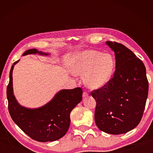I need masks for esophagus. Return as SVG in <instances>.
I'll list each match as a JSON object with an SVG mask.
<instances>
[{"label":"esophagus","instance_id":"1","mask_svg":"<svg viewBox=\"0 0 153 153\" xmlns=\"http://www.w3.org/2000/svg\"><path fill=\"white\" fill-rule=\"evenodd\" d=\"M88 93L86 91H84V92H83V97L86 98V97H88Z\"/></svg>","mask_w":153,"mask_h":153}]
</instances>
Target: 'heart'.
Returning a JSON list of instances; mask_svg holds the SVG:
<instances>
[{
  "label": "heart",
  "instance_id": "1",
  "mask_svg": "<svg viewBox=\"0 0 153 153\" xmlns=\"http://www.w3.org/2000/svg\"><path fill=\"white\" fill-rule=\"evenodd\" d=\"M115 66V59L111 54L87 50L75 55L71 71L77 76L84 75V84L89 88L98 89L110 82Z\"/></svg>",
  "mask_w": 153,
  "mask_h": 153
}]
</instances>
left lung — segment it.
Returning <instances> with one entry per match:
<instances>
[{
	"mask_svg": "<svg viewBox=\"0 0 153 153\" xmlns=\"http://www.w3.org/2000/svg\"><path fill=\"white\" fill-rule=\"evenodd\" d=\"M106 43L115 52L116 69L105 86L90 93L97 101L94 120L102 131L124 134L135 128L143 115L149 92L146 68L126 46Z\"/></svg>",
	"mask_w": 153,
	"mask_h": 153,
	"instance_id": "1",
	"label": "left lung"
}]
</instances>
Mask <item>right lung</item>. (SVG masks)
I'll return each instance as SVG.
<instances>
[{
  "label": "right lung",
  "mask_w": 153,
  "mask_h": 153,
  "mask_svg": "<svg viewBox=\"0 0 153 153\" xmlns=\"http://www.w3.org/2000/svg\"><path fill=\"white\" fill-rule=\"evenodd\" d=\"M40 54L48 55L36 49H30L23 54ZM13 65L9 74V82L7 88V97L10 115L19 128L31 138L38 142L55 141L65 136L70 125V113L82 100V89L76 88L62 90L53 99L43 107L30 109L19 105L13 91Z\"/></svg>",
  "instance_id": "right-lung-1"
}]
</instances>
